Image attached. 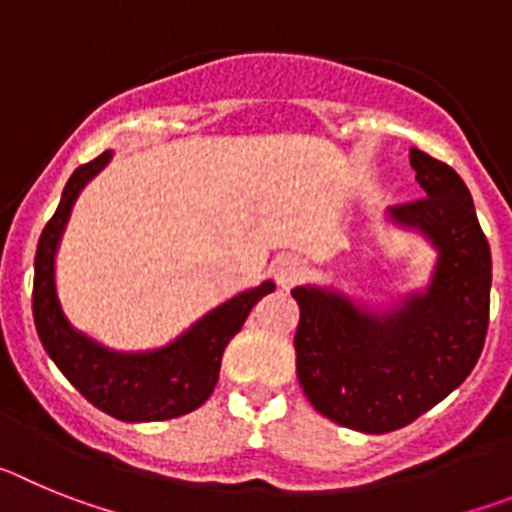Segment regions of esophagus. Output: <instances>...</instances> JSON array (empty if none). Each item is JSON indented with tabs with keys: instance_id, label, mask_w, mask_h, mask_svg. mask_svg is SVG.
I'll list each match as a JSON object with an SVG mask.
<instances>
[{
	"instance_id": "1",
	"label": "esophagus",
	"mask_w": 512,
	"mask_h": 512,
	"mask_svg": "<svg viewBox=\"0 0 512 512\" xmlns=\"http://www.w3.org/2000/svg\"><path fill=\"white\" fill-rule=\"evenodd\" d=\"M305 274H307L305 261L297 259V256H284V259H279L277 264H274V279H277V284L282 289L295 287Z\"/></svg>"
}]
</instances>
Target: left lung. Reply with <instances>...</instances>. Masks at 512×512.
<instances>
[{"mask_svg": "<svg viewBox=\"0 0 512 512\" xmlns=\"http://www.w3.org/2000/svg\"><path fill=\"white\" fill-rule=\"evenodd\" d=\"M420 197L392 215L441 251L428 295L384 318L315 287L300 305L297 379L312 408L343 428L390 433L413 423L472 374L490 325L492 256L472 194L438 158L410 151Z\"/></svg>", "mask_w": 512, "mask_h": 512, "instance_id": "8db88e82", "label": "left lung"}]
</instances>
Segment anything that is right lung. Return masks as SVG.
Returning a JSON list of instances; mask_svg holds the SVG:
<instances>
[{"label": "right lung", "mask_w": 512, "mask_h": 512, "mask_svg": "<svg viewBox=\"0 0 512 512\" xmlns=\"http://www.w3.org/2000/svg\"><path fill=\"white\" fill-rule=\"evenodd\" d=\"M110 156V151H104L102 156L89 164H81L71 174L63 187L56 215L45 223L40 233L33 282L35 328L63 377L69 379L94 408L125 423L179 418L200 408L212 395L225 346L246 323L251 307L274 289V282H264L251 292L233 297L205 315L179 341L153 354H112L76 333L66 323L58 305L53 259H56L58 238L69 220L76 194L110 161Z\"/></svg>", "instance_id": "obj_1"}]
</instances>
